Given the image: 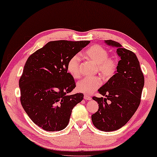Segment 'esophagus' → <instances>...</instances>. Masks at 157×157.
Listing matches in <instances>:
<instances>
[{
    "label": "esophagus",
    "instance_id": "obj_1",
    "mask_svg": "<svg viewBox=\"0 0 157 157\" xmlns=\"http://www.w3.org/2000/svg\"><path fill=\"white\" fill-rule=\"evenodd\" d=\"M84 99H86V100H91V97H90L89 95H86V94H85V95H84Z\"/></svg>",
    "mask_w": 157,
    "mask_h": 157
}]
</instances>
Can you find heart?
<instances>
[{
	"instance_id": "b5f03b06",
	"label": "heart",
	"mask_w": 157,
	"mask_h": 157,
	"mask_svg": "<svg viewBox=\"0 0 157 157\" xmlns=\"http://www.w3.org/2000/svg\"><path fill=\"white\" fill-rule=\"evenodd\" d=\"M86 57L97 65V70L103 78L109 80L113 76L117 71V62L114 58H109L106 48L100 45H94L85 52ZM79 62L78 55H74L69 59L67 63V70L74 78L79 76ZM101 84V78L98 76L87 77L76 84V90L85 94H90L99 88Z\"/></svg>"
}]
</instances>
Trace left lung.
<instances>
[{"label":"left lung","mask_w":157,"mask_h":157,"mask_svg":"<svg viewBox=\"0 0 157 157\" xmlns=\"http://www.w3.org/2000/svg\"><path fill=\"white\" fill-rule=\"evenodd\" d=\"M107 45L117 48L120 57L117 71L98 91L104 97H93L99 109L92 115L94 127L103 132H113L127 124L140 103L144 76L136 56L120 43L105 40Z\"/></svg>","instance_id":"obj_1"}]
</instances>
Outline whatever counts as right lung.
I'll use <instances>...</instances> for the list:
<instances>
[{"label":"right lung","instance_id":"obj_1","mask_svg":"<svg viewBox=\"0 0 157 157\" xmlns=\"http://www.w3.org/2000/svg\"><path fill=\"white\" fill-rule=\"evenodd\" d=\"M90 42L51 41L28 58L19 79L21 104L32 121L44 130L65 129L73 108L83 100V93L67 94L76 83L67 72V63Z\"/></svg>","mask_w":157,"mask_h":157}]
</instances>
